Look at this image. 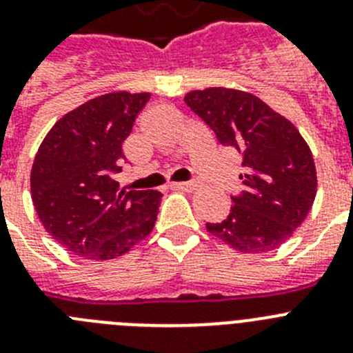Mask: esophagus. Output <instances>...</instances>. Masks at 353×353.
<instances>
[{
  "label": "esophagus",
  "instance_id": "1",
  "mask_svg": "<svg viewBox=\"0 0 353 353\" xmlns=\"http://www.w3.org/2000/svg\"><path fill=\"white\" fill-rule=\"evenodd\" d=\"M174 188L180 189V191H194V189H196V183L194 182H179V183H174Z\"/></svg>",
  "mask_w": 353,
  "mask_h": 353
}]
</instances>
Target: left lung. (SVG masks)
Returning a JSON list of instances; mask_svg holds the SVG:
<instances>
[{
    "instance_id": "8db88e82",
    "label": "left lung",
    "mask_w": 353,
    "mask_h": 353,
    "mask_svg": "<svg viewBox=\"0 0 353 353\" xmlns=\"http://www.w3.org/2000/svg\"><path fill=\"white\" fill-rule=\"evenodd\" d=\"M183 101L212 128L223 146L243 155L245 191L232 196L230 214L207 230L243 254L284 245L311 210L316 165L293 123L257 96L237 89L191 90Z\"/></svg>"
}]
</instances>
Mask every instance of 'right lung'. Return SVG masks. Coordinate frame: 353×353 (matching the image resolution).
I'll use <instances>...</instances> for the list:
<instances>
[{"label": "right lung", "mask_w": 353, "mask_h": 353, "mask_svg": "<svg viewBox=\"0 0 353 353\" xmlns=\"http://www.w3.org/2000/svg\"><path fill=\"white\" fill-rule=\"evenodd\" d=\"M150 92H108L62 116L44 137L30 174L42 227L78 257L116 259L153 230L159 191H119L123 143Z\"/></svg>", "instance_id": "right-lung-1"}]
</instances>
